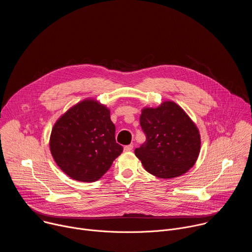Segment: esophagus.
Instances as JSON below:
<instances>
[{
  "label": "esophagus",
  "instance_id": "1",
  "mask_svg": "<svg viewBox=\"0 0 252 252\" xmlns=\"http://www.w3.org/2000/svg\"><path fill=\"white\" fill-rule=\"evenodd\" d=\"M132 149H133L132 145H127L125 147L124 150H125V152H130V151H132Z\"/></svg>",
  "mask_w": 252,
  "mask_h": 252
}]
</instances>
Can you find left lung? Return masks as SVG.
Listing matches in <instances>:
<instances>
[{"label": "left lung", "instance_id": "left-lung-1", "mask_svg": "<svg viewBox=\"0 0 252 252\" xmlns=\"http://www.w3.org/2000/svg\"><path fill=\"white\" fill-rule=\"evenodd\" d=\"M146 141L135 156L150 173L171 178L186 173L200 150L197 127L181 106L165 101L157 109H143L139 119Z\"/></svg>", "mask_w": 252, "mask_h": 252}]
</instances>
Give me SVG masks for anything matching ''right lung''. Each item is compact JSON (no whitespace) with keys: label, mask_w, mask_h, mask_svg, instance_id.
<instances>
[{"label":"right lung","mask_w":252,"mask_h":252,"mask_svg":"<svg viewBox=\"0 0 252 252\" xmlns=\"http://www.w3.org/2000/svg\"><path fill=\"white\" fill-rule=\"evenodd\" d=\"M110 111L86 99L71 107L55 124L50 149L60 168L79 182L99 179L122 154L116 141Z\"/></svg>","instance_id":"obj_1"}]
</instances>
